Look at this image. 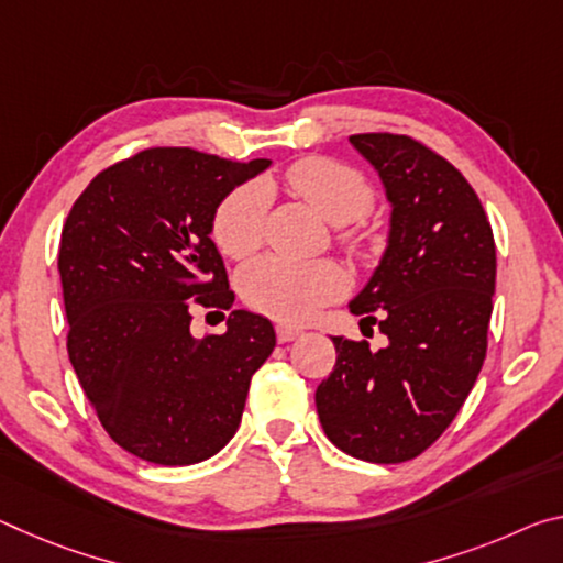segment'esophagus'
Segmentation results:
<instances>
[{"instance_id": "obj_1", "label": "esophagus", "mask_w": 563, "mask_h": 563, "mask_svg": "<svg viewBox=\"0 0 563 563\" xmlns=\"http://www.w3.org/2000/svg\"><path fill=\"white\" fill-rule=\"evenodd\" d=\"M275 335H278V341H280V343H290V341H296V338H300V335H302V328L280 323L278 328H275Z\"/></svg>"}]
</instances>
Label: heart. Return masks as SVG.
I'll return each mask as SVG.
<instances>
[{"label":"heart","mask_w":563,"mask_h":563,"mask_svg":"<svg viewBox=\"0 0 563 563\" xmlns=\"http://www.w3.org/2000/svg\"><path fill=\"white\" fill-rule=\"evenodd\" d=\"M288 183L302 200L333 225L363 218L373 205V187L358 169L328 157H308L290 169ZM267 195L247 185L220 202L212 238L230 257H245L261 245ZM240 296L257 313L288 323H302L345 290L341 267L328 261L298 263L280 255H263L238 275Z\"/></svg>","instance_id":"b5f03b06"}]
</instances>
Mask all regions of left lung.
I'll return each instance as SVG.
<instances>
[{"mask_svg": "<svg viewBox=\"0 0 563 563\" xmlns=\"http://www.w3.org/2000/svg\"><path fill=\"white\" fill-rule=\"evenodd\" d=\"M351 145L378 173L390 218L386 250L347 310L361 328L378 320L388 345L330 338L338 361L316 408L341 451L400 463L439 439L478 378L496 245L474 187L441 155L388 132Z\"/></svg>", "mask_w": 563, "mask_h": 563, "instance_id": "8db88e82", "label": "left lung"}]
</instances>
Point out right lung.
Here are the masks:
<instances>
[{
  "label": "right lung",
  "instance_id": "obj_1",
  "mask_svg": "<svg viewBox=\"0 0 563 563\" xmlns=\"http://www.w3.org/2000/svg\"><path fill=\"white\" fill-rule=\"evenodd\" d=\"M271 165L145 150L102 169L69 210L57 263L67 353L104 431L132 456L190 466L238 431L275 328L238 308L225 333L198 341L190 306L233 308L212 222Z\"/></svg>",
  "mask_w": 563,
  "mask_h": 563
}]
</instances>
